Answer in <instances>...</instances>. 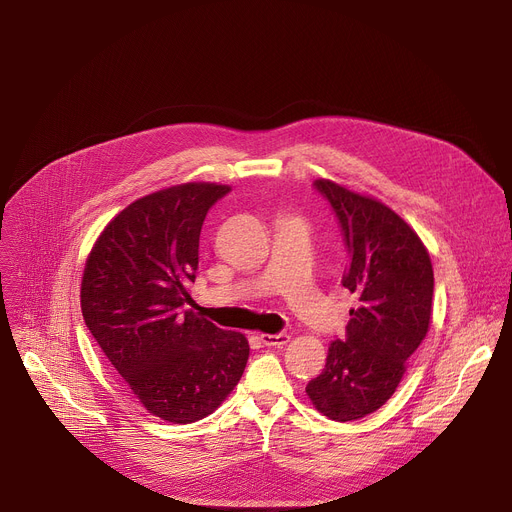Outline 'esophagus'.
<instances>
[{"mask_svg":"<svg viewBox=\"0 0 512 512\" xmlns=\"http://www.w3.org/2000/svg\"><path fill=\"white\" fill-rule=\"evenodd\" d=\"M259 338L265 346H275V348H283L289 342V336L283 332L281 334H261Z\"/></svg>","mask_w":512,"mask_h":512,"instance_id":"obj_1","label":"esophagus"}]
</instances>
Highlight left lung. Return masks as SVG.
Returning a JSON list of instances; mask_svg holds the SVG:
<instances>
[{
	"label": "left lung",
	"instance_id": "8db88e82",
	"mask_svg": "<svg viewBox=\"0 0 512 512\" xmlns=\"http://www.w3.org/2000/svg\"><path fill=\"white\" fill-rule=\"evenodd\" d=\"M314 184L342 225L350 257L342 285L358 296V308L306 393L328 419L354 421L393 397L407 358L427 336L433 267L419 235L385 202L334 180Z\"/></svg>",
	"mask_w": 512,
	"mask_h": 512
}]
</instances>
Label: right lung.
I'll return each instance as SVG.
<instances>
[{
	"label": "right lung",
	"instance_id": "right-lung-1",
	"mask_svg": "<svg viewBox=\"0 0 512 512\" xmlns=\"http://www.w3.org/2000/svg\"><path fill=\"white\" fill-rule=\"evenodd\" d=\"M231 186L184 182L115 214L83 271L87 328L148 413L198 421L231 395L249 360L241 332L186 310L208 208Z\"/></svg>",
	"mask_w": 512,
	"mask_h": 512
}]
</instances>
